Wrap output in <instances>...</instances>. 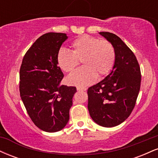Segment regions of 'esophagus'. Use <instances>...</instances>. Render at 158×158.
Returning a JSON list of instances; mask_svg holds the SVG:
<instances>
[{"label": "esophagus", "mask_w": 158, "mask_h": 158, "mask_svg": "<svg viewBox=\"0 0 158 158\" xmlns=\"http://www.w3.org/2000/svg\"><path fill=\"white\" fill-rule=\"evenodd\" d=\"M77 90L78 91H85L87 90L86 88H81V87H77Z\"/></svg>", "instance_id": "esophagus-1"}]
</instances>
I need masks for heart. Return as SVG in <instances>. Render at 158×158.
<instances>
[{
    "label": "heart",
    "mask_w": 158,
    "mask_h": 158,
    "mask_svg": "<svg viewBox=\"0 0 158 158\" xmlns=\"http://www.w3.org/2000/svg\"><path fill=\"white\" fill-rule=\"evenodd\" d=\"M72 50L61 48L57 54V63L65 73H70L81 61L84 67L68 76V85L77 87L88 86L97 77L107 75L115 62V50L109 41L84 35L73 41Z\"/></svg>",
    "instance_id": "b5f03b06"
}]
</instances>
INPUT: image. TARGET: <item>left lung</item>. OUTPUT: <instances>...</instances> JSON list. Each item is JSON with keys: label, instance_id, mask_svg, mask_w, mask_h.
Listing matches in <instances>:
<instances>
[{"label": "left lung", "instance_id": "1", "mask_svg": "<svg viewBox=\"0 0 158 158\" xmlns=\"http://www.w3.org/2000/svg\"><path fill=\"white\" fill-rule=\"evenodd\" d=\"M113 45L115 62L103 80L88 90V108L97 124L110 128L129 117L140 88V69L133 52L115 34L99 32Z\"/></svg>", "mask_w": 158, "mask_h": 158}]
</instances>
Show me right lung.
<instances>
[{"instance_id":"1","label":"right lung","mask_w":158,"mask_h":158,"mask_svg":"<svg viewBox=\"0 0 158 158\" xmlns=\"http://www.w3.org/2000/svg\"><path fill=\"white\" fill-rule=\"evenodd\" d=\"M65 33L48 32L27 50L20 68V95L27 113L38 128L47 132L61 131L68 124L75 87L61 85L64 74L57 54Z\"/></svg>"}]
</instances>
